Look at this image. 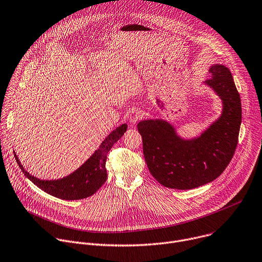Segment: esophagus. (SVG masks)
I'll return each instance as SVG.
<instances>
[{"mask_svg": "<svg viewBox=\"0 0 262 262\" xmlns=\"http://www.w3.org/2000/svg\"><path fill=\"white\" fill-rule=\"evenodd\" d=\"M142 118V114L139 110H133L129 115V122L132 125H135Z\"/></svg>", "mask_w": 262, "mask_h": 262, "instance_id": "obj_1", "label": "esophagus"}]
</instances>
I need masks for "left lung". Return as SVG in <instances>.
<instances>
[{
    "label": "left lung",
    "instance_id": "left-lung-1",
    "mask_svg": "<svg viewBox=\"0 0 262 262\" xmlns=\"http://www.w3.org/2000/svg\"><path fill=\"white\" fill-rule=\"evenodd\" d=\"M210 72L211 78L203 84L220 98L222 111L198 136L184 138L163 119H148L137 125L148 170L164 187L189 190L211 183L233 157L242 123L241 97L226 66L214 64Z\"/></svg>",
    "mask_w": 262,
    "mask_h": 262
}]
</instances>
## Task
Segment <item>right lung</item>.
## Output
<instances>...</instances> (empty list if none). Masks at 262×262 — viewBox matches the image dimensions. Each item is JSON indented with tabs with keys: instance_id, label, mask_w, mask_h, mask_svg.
I'll list each match as a JSON object with an SVG mask.
<instances>
[{
	"instance_id": "1",
	"label": "right lung",
	"mask_w": 262,
	"mask_h": 262,
	"mask_svg": "<svg viewBox=\"0 0 262 262\" xmlns=\"http://www.w3.org/2000/svg\"><path fill=\"white\" fill-rule=\"evenodd\" d=\"M127 124H122L106 136L98 149L75 171L58 180H41L28 172L14 151L16 162L23 173L38 188L47 194L63 200H77L96 193L107 179L105 168L107 152L127 131Z\"/></svg>"
}]
</instances>
